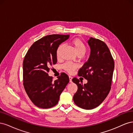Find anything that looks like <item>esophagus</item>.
<instances>
[{
	"label": "esophagus",
	"instance_id": "obj_1",
	"mask_svg": "<svg viewBox=\"0 0 133 133\" xmlns=\"http://www.w3.org/2000/svg\"><path fill=\"white\" fill-rule=\"evenodd\" d=\"M69 82L70 83H71L72 82V79H73V77H72V76H69Z\"/></svg>",
	"mask_w": 133,
	"mask_h": 133
}]
</instances>
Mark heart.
I'll list each match as a JSON object with an SVG mask.
<instances>
[{"label":"heart","instance_id":"1","mask_svg":"<svg viewBox=\"0 0 133 133\" xmlns=\"http://www.w3.org/2000/svg\"><path fill=\"white\" fill-rule=\"evenodd\" d=\"M71 44L74 46L76 53L77 54H82L84 55L87 51V47L81 40L76 38L71 41ZM62 44L59 45L56 51V55L58 58H60V51L62 48ZM78 67V65L71 62H66L63 65V68L68 73H73L74 70Z\"/></svg>","mask_w":133,"mask_h":133}]
</instances>
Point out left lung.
<instances>
[{
	"instance_id": "obj_1",
	"label": "left lung",
	"mask_w": 133,
	"mask_h": 133,
	"mask_svg": "<svg viewBox=\"0 0 133 133\" xmlns=\"http://www.w3.org/2000/svg\"><path fill=\"white\" fill-rule=\"evenodd\" d=\"M88 43L91 49L90 57L78 74L87 79L88 83L83 85L76 78L72 81L78 86L73 96L74 103L80 108L89 110L98 107L109 92L114 62L104 42L91 37Z\"/></svg>"
}]
</instances>
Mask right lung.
<instances>
[{
  "instance_id": "add662e5",
  "label": "right lung",
  "mask_w": 133,
  "mask_h": 133,
  "mask_svg": "<svg viewBox=\"0 0 133 133\" xmlns=\"http://www.w3.org/2000/svg\"><path fill=\"white\" fill-rule=\"evenodd\" d=\"M69 38V35H46L33 43L24 59L23 85L32 103L39 108L47 109L57 105L69 82L65 73L55 81L48 75L50 67L57 62L58 46Z\"/></svg>"
}]
</instances>
